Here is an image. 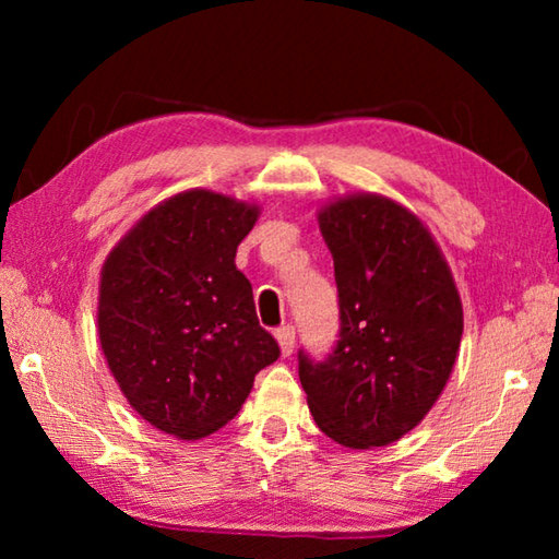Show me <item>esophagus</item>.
I'll use <instances>...</instances> for the list:
<instances>
[{"mask_svg":"<svg viewBox=\"0 0 559 559\" xmlns=\"http://www.w3.org/2000/svg\"><path fill=\"white\" fill-rule=\"evenodd\" d=\"M276 340L281 345V355L288 357L293 353V345H296V328L293 325H283L276 330Z\"/></svg>","mask_w":559,"mask_h":559,"instance_id":"34e87169","label":"esophagus"}]
</instances>
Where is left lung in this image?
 <instances>
[{
	"label": "left lung",
	"mask_w": 559,
	"mask_h": 559,
	"mask_svg": "<svg viewBox=\"0 0 559 559\" xmlns=\"http://www.w3.org/2000/svg\"><path fill=\"white\" fill-rule=\"evenodd\" d=\"M318 224L335 263L340 340L323 362L300 349V384L325 437L386 447L449 382L463 335L456 283L419 216L382 194L340 197Z\"/></svg>",
	"instance_id": "8db88e82"
}]
</instances>
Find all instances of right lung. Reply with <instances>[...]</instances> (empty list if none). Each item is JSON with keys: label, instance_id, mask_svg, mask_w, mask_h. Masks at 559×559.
<instances>
[{"label": "right lung", "instance_id": "obj_1", "mask_svg": "<svg viewBox=\"0 0 559 559\" xmlns=\"http://www.w3.org/2000/svg\"><path fill=\"white\" fill-rule=\"evenodd\" d=\"M257 219V204L187 189L153 206L103 263V355L132 409L177 439L219 431L281 355L234 263Z\"/></svg>", "mask_w": 559, "mask_h": 559}]
</instances>
